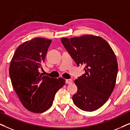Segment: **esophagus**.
Listing matches in <instances>:
<instances>
[{
	"mask_svg": "<svg viewBox=\"0 0 130 130\" xmlns=\"http://www.w3.org/2000/svg\"><path fill=\"white\" fill-rule=\"evenodd\" d=\"M66 82H67V84H68V85L71 84V83H73V80H72V79H68V80H66Z\"/></svg>",
	"mask_w": 130,
	"mask_h": 130,
	"instance_id": "esophagus-1",
	"label": "esophagus"
}]
</instances>
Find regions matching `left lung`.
I'll use <instances>...</instances> for the list:
<instances>
[{
  "mask_svg": "<svg viewBox=\"0 0 130 130\" xmlns=\"http://www.w3.org/2000/svg\"><path fill=\"white\" fill-rule=\"evenodd\" d=\"M61 41L77 66H85V74L74 81L77 92L73 96L74 103L82 110H96L107 101L115 86L118 70L115 54L98 36L62 38Z\"/></svg>",
  "mask_w": 130,
  "mask_h": 130,
  "instance_id": "1",
  "label": "left lung"
}]
</instances>
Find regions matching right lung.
<instances>
[{
  "label": "right lung",
  "instance_id": "right-lung-1",
  "mask_svg": "<svg viewBox=\"0 0 130 130\" xmlns=\"http://www.w3.org/2000/svg\"><path fill=\"white\" fill-rule=\"evenodd\" d=\"M52 40L35 38L16 49L9 66L12 85L23 106L42 113L53 104L56 93L65 83L63 78H50L39 72Z\"/></svg>",
  "mask_w": 130,
  "mask_h": 130
}]
</instances>
